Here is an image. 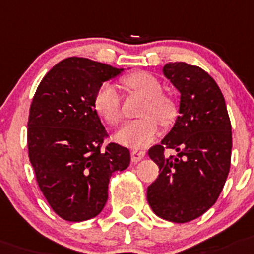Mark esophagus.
Instances as JSON below:
<instances>
[{
	"label": "esophagus",
	"instance_id": "obj_1",
	"mask_svg": "<svg viewBox=\"0 0 254 254\" xmlns=\"http://www.w3.org/2000/svg\"><path fill=\"white\" fill-rule=\"evenodd\" d=\"M144 157H146V151H142L139 148H133L131 150V161L133 163H138Z\"/></svg>",
	"mask_w": 254,
	"mask_h": 254
}]
</instances>
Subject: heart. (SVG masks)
<instances>
[{
  "mask_svg": "<svg viewBox=\"0 0 254 254\" xmlns=\"http://www.w3.org/2000/svg\"><path fill=\"white\" fill-rule=\"evenodd\" d=\"M124 82L131 90L148 98V104L143 115L148 116L139 120L127 121L116 133V139L124 144L144 146L151 143L160 133V124L157 118L168 125L174 120L177 107L173 99L163 93L161 82L148 72H137L124 78ZM95 110L110 125H117L123 119L121 98L116 86L106 82L98 89L94 98Z\"/></svg>",
  "mask_w": 254,
  "mask_h": 254,
  "instance_id": "heart-1",
  "label": "heart"
}]
</instances>
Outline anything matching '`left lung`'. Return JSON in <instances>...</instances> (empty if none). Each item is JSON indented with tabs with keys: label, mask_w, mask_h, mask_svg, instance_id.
Masks as SVG:
<instances>
[{
	"label": "left lung",
	"mask_w": 254,
	"mask_h": 254,
	"mask_svg": "<svg viewBox=\"0 0 254 254\" xmlns=\"http://www.w3.org/2000/svg\"><path fill=\"white\" fill-rule=\"evenodd\" d=\"M164 76L181 93L180 116L161 143L148 150L159 177L147 189L153 213L170 222L197 218L218 199L231 164V123L225 98L204 69L168 63ZM177 151L167 157L165 150Z\"/></svg>",
	"instance_id": "1"
}]
</instances>
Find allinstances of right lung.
I'll return each mask as SVG.
<instances>
[{"instance_id": "1", "label": "right lung", "mask_w": 254, "mask_h": 254, "mask_svg": "<svg viewBox=\"0 0 254 254\" xmlns=\"http://www.w3.org/2000/svg\"><path fill=\"white\" fill-rule=\"evenodd\" d=\"M124 69L72 57L51 68L29 108L28 155L38 187L61 218H94L108 199V183L130 164L127 147L108 143L94 106L98 89Z\"/></svg>"}]
</instances>
